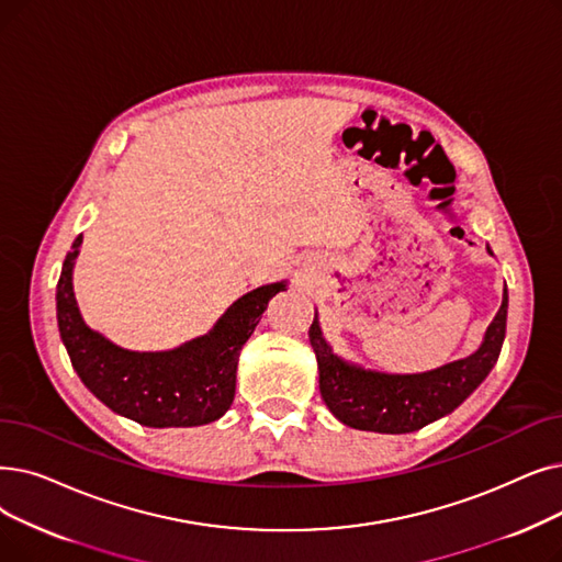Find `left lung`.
Instances as JSON below:
<instances>
[{
	"mask_svg": "<svg viewBox=\"0 0 562 562\" xmlns=\"http://www.w3.org/2000/svg\"><path fill=\"white\" fill-rule=\"evenodd\" d=\"M492 255V250H490ZM507 324V289L494 322L475 353L420 374L364 370L333 353L319 319L310 326V345L319 364V387L333 416L353 429L408 434L448 416L492 372Z\"/></svg>",
	"mask_w": 562,
	"mask_h": 562,
	"instance_id": "1",
	"label": "left lung"
}]
</instances>
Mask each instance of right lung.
Returning a JSON list of instances; mask_svg holds the SVG:
<instances>
[{
    "mask_svg": "<svg viewBox=\"0 0 562 562\" xmlns=\"http://www.w3.org/2000/svg\"><path fill=\"white\" fill-rule=\"evenodd\" d=\"M82 236L72 240L57 282V324L72 370L119 416L146 427H198L225 416L234 402L236 364L261 314L286 282L263 284L240 296L213 330L172 351H131L85 324L72 294V263Z\"/></svg>",
    "mask_w": 562,
    "mask_h": 562,
    "instance_id": "1",
    "label": "right lung"
}]
</instances>
